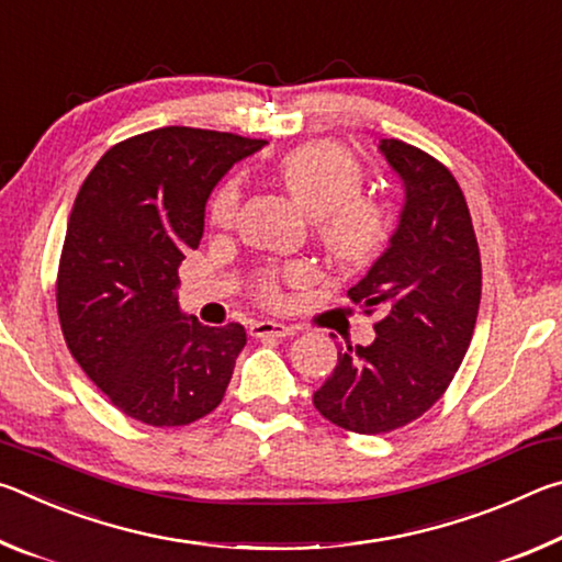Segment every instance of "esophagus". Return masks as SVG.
I'll return each instance as SVG.
<instances>
[{
    "instance_id": "esophagus-1",
    "label": "esophagus",
    "mask_w": 562,
    "mask_h": 562,
    "mask_svg": "<svg viewBox=\"0 0 562 562\" xmlns=\"http://www.w3.org/2000/svg\"><path fill=\"white\" fill-rule=\"evenodd\" d=\"M250 335L258 337V339H262V337H278V339H282V337L294 335V329L288 327V325H282V322L265 319V322H255V325L250 327Z\"/></svg>"
}]
</instances>
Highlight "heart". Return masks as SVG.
Instances as JSON below:
<instances>
[{
  "label": "heart",
  "instance_id": "b5f03b06",
  "mask_svg": "<svg viewBox=\"0 0 562 562\" xmlns=\"http://www.w3.org/2000/svg\"><path fill=\"white\" fill-rule=\"evenodd\" d=\"M278 180L300 211L317 221V237L335 262L357 268L374 260L392 235V215L374 198L361 195L364 170L337 144H307L290 150L278 164ZM240 205V183L227 180L211 203V221L231 227ZM292 278L304 270L294 268ZM265 297H278L272 282L262 284Z\"/></svg>",
  "mask_w": 562,
  "mask_h": 562
}]
</instances>
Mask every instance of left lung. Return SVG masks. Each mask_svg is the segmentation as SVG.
<instances>
[{
    "label": "left lung",
    "instance_id": "1",
    "mask_svg": "<svg viewBox=\"0 0 562 562\" xmlns=\"http://www.w3.org/2000/svg\"><path fill=\"white\" fill-rule=\"evenodd\" d=\"M379 150L404 180L386 250L347 297L379 312L372 345H339L312 402L355 434H386L439 402L471 345L481 304V255L469 205L439 160L396 138Z\"/></svg>",
    "mask_w": 562,
    "mask_h": 562
}]
</instances>
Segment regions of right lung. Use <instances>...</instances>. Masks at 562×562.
Segmentation results:
<instances>
[{
	"label": "right lung",
	"mask_w": 562,
	"mask_h": 562,
	"mask_svg": "<svg viewBox=\"0 0 562 562\" xmlns=\"http://www.w3.org/2000/svg\"><path fill=\"white\" fill-rule=\"evenodd\" d=\"M268 140L166 126L113 146L76 195L56 280L74 359L111 404L186 426L223 402L247 335L180 310L178 265L201 245L205 203Z\"/></svg>",
	"instance_id": "obj_1"
}]
</instances>
